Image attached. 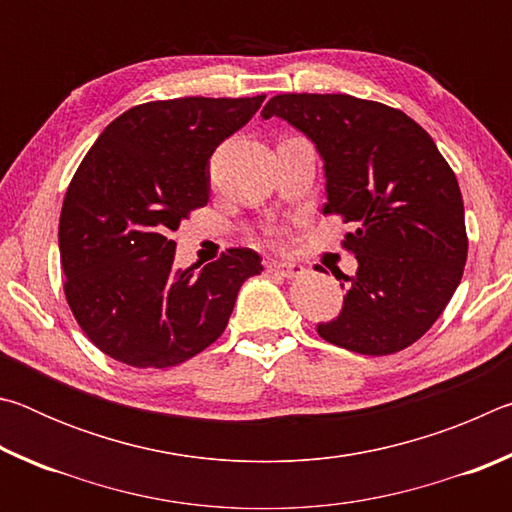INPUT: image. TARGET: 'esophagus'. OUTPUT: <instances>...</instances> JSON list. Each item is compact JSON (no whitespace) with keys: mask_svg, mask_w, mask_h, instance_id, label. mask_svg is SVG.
<instances>
[{"mask_svg":"<svg viewBox=\"0 0 512 512\" xmlns=\"http://www.w3.org/2000/svg\"><path fill=\"white\" fill-rule=\"evenodd\" d=\"M266 271L280 273L284 277H296L302 273V266L298 262H277V259H271V262H266Z\"/></svg>","mask_w":512,"mask_h":512,"instance_id":"esophagus-1","label":"esophagus"}]
</instances>
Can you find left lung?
<instances>
[{
    "label": "left lung",
    "mask_w": 512,
    "mask_h": 512,
    "mask_svg": "<svg viewBox=\"0 0 512 512\" xmlns=\"http://www.w3.org/2000/svg\"><path fill=\"white\" fill-rule=\"evenodd\" d=\"M273 115L316 144L327 176L323 212L354 225L341 246L359 268L339 318L320 323L318 334L370 357L409 348L463 277L465 210L452 167L420 124L386 103L277 94L262 110Z\"/></svg>",
    "instance_id": "1"
}]
</instances>
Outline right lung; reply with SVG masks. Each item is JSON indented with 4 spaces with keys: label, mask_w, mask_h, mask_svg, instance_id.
Listing matches in <instances>:
<instances>
[{
    "label": "right lung",
    "mask_w": 512,
    "mask_h": 512,
    "mask_svg": "<svg viewBox=\"0 0 512 512\" xmlns=\"http://www.w3.org/2000/svg\"><path fill=\"white\" fill-rule=\"evenodd\" d=\"M266 94L140 103L85 153L60 210L65 298L85 336L133 368H171L219 339L262 257L228 248L176 268L171 232L210 198V158Z\"/></svg>",
    "instance_id": "add662e5"
}]
</instances>
